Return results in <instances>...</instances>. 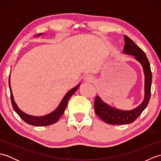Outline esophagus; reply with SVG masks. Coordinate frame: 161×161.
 Listing matches in <instances>:
<instances>
[{"label": "esophagus", "instance_id": "34e87169", "mask_svg": "<svg viewBox=\"0 0 161 161\" xmlns=\"http://www.w3.org/2000/svg\"><path fill=\"white\" fill-rule=\"evenodd\" d=\"M84 81L86 82H93L94 81V77L91 75H88L84 77Z\"/></svg>", "mask_w": 161, "mask_h": 161}]
</instances>
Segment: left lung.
Segmentation results:
<instances>
[{"label":"left lung","instance_id":"obj_1","mask_svg":"<svg viewBox=\"0 0 161 161\" xmlns=\"http://www.w3.org/2000/svg\"><path fill=\"white\" fill-rule=\"evenodd\" d=\"M125 46L123 53L133 55L142 65L145 74L144 100L138 107L130 111H123L105 103L97 95L95 99V112L102 120L110 125H126L134 122L145 110L151 97L152 75L150 64L145 53L127 36L124 35Z\"/></svg>","mask_w":161,"mask_h":161}]
</instances>
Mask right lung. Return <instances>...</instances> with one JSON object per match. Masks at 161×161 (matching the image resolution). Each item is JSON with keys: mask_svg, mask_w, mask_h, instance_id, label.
<instances>
[{"mask_svg": "<svg viewBox=\"0 0 161 161\" xmlns=\"http://www.w3.org/2000/svg\"><path fill=\"white\" fill-rule=\"evenodd\" d=\"M42 35V33H39L36 35V36H39ZM80 84H79L77 86L73 88L71 90L68 91V93L65 95V96L62 99V100L61 101L60 104L58 106L57 108L52 113L43 116H33L23 112L20 109H19L18 106L16 105L14 100L11 85H10V75L9 77V87L10 91V95H11V102L14 110L16 114L20 116V118L23 119V121H25L26 123H28V124L30 125L37 126H48L57 122L58 119L61 118V116L64 113L65 109H66L68 105V100H69V99L70 98L72 95L75 93V91L78 89V88L80 87Z\"/></svg>", "mask_w": 161, "mask_h": 161, "instance_id": "obj_1", "label": "right lung"}]
</instances>
